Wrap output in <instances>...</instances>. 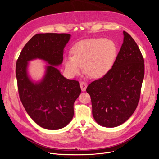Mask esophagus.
I'll list each match as a JSON object with an SVG mask.
<instances>
[{
    "mask_svg": "<svg viewBox=\"0 0 159 159\" xmlns=\"http://www.w3.org/2000/svg\"><path fill=\"white\" fill-rule=\"evenodd\" d=\"M87 86H88V84L85 82V81H81L80 82V87L81 89V91H85L86 88H87Z\"/></svg>",
    "mask_w": 159,
    "mask_h": 159,
    "instance_id": "1",
    "label": "esophagus"
}]
</instances>
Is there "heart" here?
I'll list each match as a JSON object with an SVG mask.
<instances>
[{
  "instance_id": "1",
  "label": "heart",
  "mask_w": 159,
  "mask_h": 159,
  "mask_svg": "<svg viewBox=\"0 0 159 159\" xmlns=\"http://www.w3.org/2000/svg\"><path fill=\"white\" fill-rule=\"evenodd\" d=\"M74 55L67 56L65 69L69 75L74 76L84 70L91 78H99L111 68L117 54V47L111 40L91 38L77 43L73 47Z\"/></svg>"
}]
</instances>
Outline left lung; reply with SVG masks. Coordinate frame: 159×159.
Segmentation results:
<instances>
[{
    "label": "left lung",
    "mask_w": 159,
    "mask_h": 159,
    "mask_svg": "<svg viewBox=\"0 0 159 159\" xmlns=\"http://www.w3.org/2000/svg\"><path fill=\"white\" fill-rule=\"evenodd\" d=\"M123 35V43L112 68L86 89L91 97L93 117L105 127H117L125 122L140 99L144 59L133 38L125 31Z\"/></svg>",
    "instance_id": "left-lung-1"
}]
</instances>
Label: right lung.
Masks as SVG:
<instances>
[{"label":"right lung","instance_id":"1","mask_svg":"<svg viewBox=\"0 0 159 159\" xmlns=\"http://www.w3.org/2000/svg\"><path fill=\"white\" fill-rule=\"evenodd\" d=\"M69 34H37L24 46L16 64L18 94L27 113L38 125L50 130L66 127L74 116V103L81 93L79 81L68 80L56 67L63 61ZM48 62L45 75L34 83L27 74V61Z\"/></svg>","mask_w":159,"mask_h":159}]
</instances>
